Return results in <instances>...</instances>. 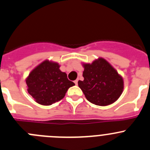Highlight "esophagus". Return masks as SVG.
I'll list each match as a JSON object with an SVG mask.
<instances>
[{"label":"esophagus","instance_id":"esophagus-1","mask_svg":"<svg viewBox=\"0 0 150 150\" xmlns=\"http://www.w3.org/2000/svg\"><path fill=\"white\" fill-rule=\"evenodd\" d=\"M78 80H75V81H74V83H75V85H78Z\"/></svg>","mask_w":150,"mask_h":150}]
</instances>
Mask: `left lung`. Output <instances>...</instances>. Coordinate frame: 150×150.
Returning <instances> with one entry per match:
<instances>
[{"instance_id":"obj_1","label":"left lung","mask_w":150,"mask_h":150,"mask_svg":"<svg viewBox=\"0 0 150 150\" xmlns=\"http://www.w3.org/2000/svg\"><path fill=\"white\" fill-rule=\"evenodd\" d=\"M83 81L78 86L90 103L106 106L117 101L124 89L123 78L103 58H98L91 64H83Z\"/></svg>"}]
</instances>
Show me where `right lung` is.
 <instances>
[{
  "mask_svg": "<svg viewBox=\"0 0 150 150\" xmlns=\"http://www.w3.org/2000/svg\"><path fill=\"white\" fill-rule=\"evenodd\" d=\"M57 62L45 60L36 66L25 79L28 92L37 103L50 105L64 97L68 88L75 85Z\"/></svg>",
  "mask_w": 150,
  "mask_h": 150,
  "instance_id": "add662e5",
  "label": "right lung"
}]
</instances>
